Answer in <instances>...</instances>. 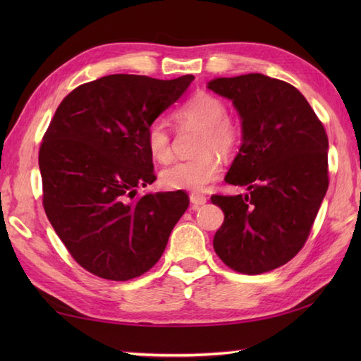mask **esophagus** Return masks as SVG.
Wrapping results in <instances>:
<instances>
[{
	"label": "esophagus",
	"instance_id": "esophagus-1",
	"mask_svg": "<svg viewBox=\"0 0 361 361\" xmlns=\"http://www.w3.org/2000/svg\"><path fill=\"white\" fill-rule=\"evenodd\" d=\"M189 198H190V203H192L194 206H202V204L206 203V200H208V198H206V195L198 194V192H192V194L189 195Z\"/></svg>",
	"mask_w": 361,
	"mask_h": 361
}]
</instances>
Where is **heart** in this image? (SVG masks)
I'll return each mask as SVG.
<instances>
[{"label":"heart","instance_id":"b5f03b06","mask_svg":"<svg viewBox=\"0 0 361 361\" xmlns=\"http://www.w3.org/2000/svg\"><path fill=\"white\" fill-rule=\"evenodd\" d=\"M225 102L209 93H197L173 113L180 127H197L202 130L197 141V155L180 161L161 172V185L171 190H204L217 180L221 161L216 152L228 155L239 141V128L229 119ZM145 147L158 163L172 159L171 135L167 128L155 122L145 132Z\"/></svg>","mask_w":361,"mask_h":361}]
</instances>
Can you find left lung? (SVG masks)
I'll return each mask as SVG.
<instances>
[{
    "label": "left lung",
    "instance_id": "obj_1",
    "mask_svg": "<svg viewBox=\"0 0 361 361\" xmlns=\"http://www.w3.org/2000/svg\"><path fill=\"white\" fill-rule=\"evenodd\" d=\"M208 88L233 102L242 144L225 181L248 194L212 195L224 211L214 250L233 270L271 271L304 247L329 186L326 130L287 82L251 73L217 78Z\"/></svg>",
    "mask_w": 361,
    "mask_h": 361
}]
</instances>
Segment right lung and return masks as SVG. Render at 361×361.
Segmentation results:
<instances>
[{
  "instance_id": "right-lung-1",
  "label": "right lung",
  "mask_w": 361,
  "mask_h": 361,
  "mask_svg": "<svg viewBox=\"0 0 361 361\" xmlns=\"http://www.w3.org/2000/svg\"><path fill=\"white\" fill-rule=\"evenodd\" d=\"M192 80L105 75L73 90L54 114L38 155L43 206L75 262L99 278L149 271L188 209L181 190L135 195L157 180L145 132Z\"/></svg>"
}]
</instances>
